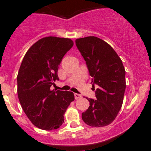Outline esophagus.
Listing matches in <instances>:
<instances>
[{
    "label": "esophagus",
    "instance_id": "esophagus-1",
    "mask_svg": "<svg viewBox=\"0 0 151 151\" xmlns=\"http://www.w3.org/2000/svg\"><path fill=\"white\" fill-rule=\"evenodd\" d=\"M82 97V96L79 93H74V98L76 99H80Z\"/></svg>",
    "mask_w": 151,
    "mask_h": 151
}]
</instances>
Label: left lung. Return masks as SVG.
Listing matches in <instances>:
<instances>
[{
	"label": "left lung",
	"mask_w": 151,
	"mask_h": 151,
	"mask_svg": "<svg viewBox=\"0 0 151 151\" xmlns=\"http://www.w3.org/2000/svg\"><path fill=\"white\" fill-rule=\"evenodd\" d=\"M75 42L92 77L93 87L98 86L96 100L86 98L90 106L82 113V118L93 127L107 126L115 120L123 104L126 71L122 60L109 44L98 37L80 38Z\"/></svg>",
	"instance_id": "left-lung-1"
}]
</instances>
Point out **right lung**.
Segmentation results:
<instances>
[{
	"label": "right lung",
	"instance_id": "add662e5",
	"mask_svg": "<svg viewBox=\"0 0 151 151\" xmlns=\"http://www.w3.org/2000/svg\"><path fill=\"white\" fill-rule=\"evenodd\" d=\"M74 42L68 38L48 36L33 44L27 51L17 74V94L21 106L31 123L47 131L57 129L64 113L74 100L71 91H52L58 80V70Z\"/></svg>",
	"mask_w": 151,
	"mask_h": 151
}]
</instances>
